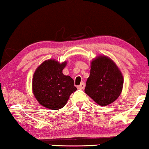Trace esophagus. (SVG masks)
Masks as SVG:
<instances>
[{
  "instance_id": "obj_1",
  "label": "esophagus",
  "mask_w": 149,
  "mask_h": 149,
  "mask_svg": "<svg viewBox=\"0 0 149 149\" xmlns=\"http://www.w3.org/2000/svg\"><path fill=\"white\" fill-rule=\"evenodd\" d=\"M85 83H81V84H80V85H78L77 88H78V89H79V90H83V89L85 88Z\"/></svg>"
}]
</instances>
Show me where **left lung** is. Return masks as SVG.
Wrapping results in <instances>:
<instances>
[{"instance_id": "1", "label": "left lung", "mask_w": 149, "mask_h": 149, "mask_svg": "<svg viewBox=\"0 0 149 149\" xmlns=\"http://www.w3.org/2000/svg\"><path fill=\"white\" fill-rule=\"evenodd\" d=\"M123 87L122 73L110 58L100 55L92 61L85 92L97 104L105 107L115 102Z\"/></svg>"}]
</instances>
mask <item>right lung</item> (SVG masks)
Here are the masks:
<instances>
[{
  "mask_svg": "<svg viewBox=\"0 0 149 149\" xmlns=\"http://www.w3.org/2000/svg\"><path fill=\"white\" fill-rule=\"evenodd\" d=\"M66 61L60 64L54 59L42 63L36 70L32 80L34 97L39 104L51 110H58L67 103L77 88L69 76L63 74Z\"/></svg>",
  "mask_w": 149,
  "mask_h": 149,
  "instance_id": "1",
  "label": "right lung"
}]
</instances>
